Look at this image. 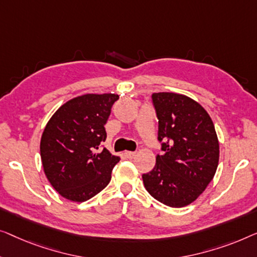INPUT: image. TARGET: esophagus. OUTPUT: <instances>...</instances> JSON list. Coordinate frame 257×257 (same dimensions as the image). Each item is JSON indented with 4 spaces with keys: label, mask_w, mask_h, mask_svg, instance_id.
<instances>
[{
    "label": "esophagus",
    "mask_w": 257,
    "mask_h": 257,
    "mask_svg": "<svg viewBox=\"0 0 257 257\" xmlns=\"http://www.w3.org/2000/svg\"><path fill=\"white\" fill-rule=\"evenodd\" d=\"M124 156L129 158V160H132L136 156V153H134V151H124Z\"/></svg>",
    "instance_id": "1"
}]
</instances>
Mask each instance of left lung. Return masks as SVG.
<instances>
[{
  "instance_id": "1",
  "label": "left lung",
  "mask_w": 257,
  "mask_h": 257,
  "mask_svg": "<svg viewBox=\"0 0 257 257\" xmlns=\"http://www.w3.org/2000/svg\"><path fill=\"white\" fill-rule=\"evenodd\" d=\"M158 140L164 155L142 176L144 187L170 207L192 204L204 192L219 164V140L205 108L184 94H153Z\"/></svg>"
}]
</instances>
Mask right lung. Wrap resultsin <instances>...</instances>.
Wrapping results in <instances>:
<instances>
[{"label":"right lung","instance_id":"1","mask_svg":"<svg viewBox=\"0 0 257 257\" xmlns=\"http://www.w3.org/2000/svg\"><path fill=\"white\" fill-rule=\"evenodd\" d=\"M117 94H84L58 108L41 139L43 169L50 184L65 199L82 202L108 185L120 157L111 155L104 124Z\"/></svg>","mask_w":257,"mask_h":257}]
</instances>
